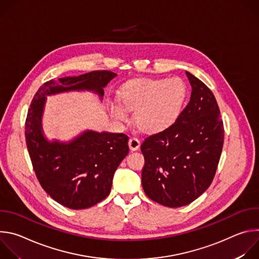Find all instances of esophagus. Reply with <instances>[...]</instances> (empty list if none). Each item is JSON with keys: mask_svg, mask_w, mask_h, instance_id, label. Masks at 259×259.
<instances>
[{"mask_svg": "<svg viewBox=\"0 0 259 259\" xmlns=\"http://www.w3.org/2000/svg\"><path fill=\"white\" fill-rule=\"evenodd\" d=\"M128 144H129V147L131 151H136L139 149V146H140V140L137 137L132 136V137H130Z\"/></svg>", "mask_w": 259, "mask_h": 259, "instance_id": "obj_1", "label": "esophagus"}]
</instances>
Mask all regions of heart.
<instances>
[{
  "label": "heart",
  "mask_w": 259,
  "mask_h": 259,
  "mask_svg": "<svg viewBox=\"0 0 259 259\" xmlns=\"http://www.w3.org/2000/svg\"><path fill=\"white\" fill-rule=\"evenodd\" d=\"M188 88L180 78L138 79L126 83L121 101L128 109H136L135 122L146 132H158L171 125L186 102ZM114 118L127 119V110L116 104L110 109Z\"/></svg>",
  "instance_id": "1"
}]
</instances>
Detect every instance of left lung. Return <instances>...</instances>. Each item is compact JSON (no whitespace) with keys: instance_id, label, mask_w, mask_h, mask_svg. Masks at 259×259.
<instances>
[{"instance_id":"1","label":"left lung","mask_w":259,"mask_h":259,"mask_svg":"<svg viewBox=\"0 0 259 259\" xmlns=\"http://www.w3.org/2000/svg\"><path fill=\"white\" fill-rule=\"evenodd\" d=\"M191 99L165 130L141 144V183L151 200L170 208L199 198L214 178L225 140L224 122L212 91L191 72Z\"/></svg>"}]
</instances>
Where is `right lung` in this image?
Segmentation results:
<instances>
[{
    "label": "right lung",
    "mask_w": 259,
    "mask_h": 259,
    "mask_svg": "<svg viewBox=\"0 0 259 259\" xmlns=\"http://www.w3.org/2000/svg\"><path fill=\"white\" fill-rule=\"evenodd\" d=\"M117 73L94 70L78 77L44 83L34 94L25 121V141L32 168L44 191L69 209H86L110 193L115 171L129 153L124 133L85 131L69 142L48 141L42 115L47 95L88 90L103 96V88Z\"/></svg>",
    "instance_id": "add662e5"
}]
</instances>
